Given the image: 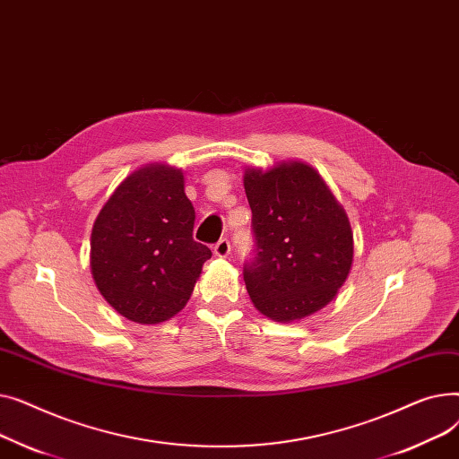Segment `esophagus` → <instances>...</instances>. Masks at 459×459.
<instances>
[{"instance_id": "1", "label": "esophagus", "mask_w": 459, "mask_h": 459, "mask_svg": "<svg viewBox=\"0 0 459 459\" xmlns=\"http://www.w3.org/2000/svg\"><path fill=\"white\" fill-rule=\"evenodd\" d=\"M213 253L217 255V256H229L230 255V242L227 238H221L220 242H217L215 246H213Z\"/></svg>"}]
</instances>
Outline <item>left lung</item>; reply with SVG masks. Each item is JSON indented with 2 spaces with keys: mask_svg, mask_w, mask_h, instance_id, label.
Masks as SVG:
<instances>
[{
  "mask_svg": "<svg viewBox=\"0 0 459 459\" xmlns=\"http://www.w3.org/2000/svg\"><path fill=\"white\" fill-rule=\"evenodd\" d=\"M244 187L256 247L244 264L251 301L275 322L315 315L351 270L353 232L344 208L303 161L246 169Z\"/></svg>",
  "mask_w": 459,
  "mask_h": 459,
  "instance_id": "obj_1",
  "label": "left lung"
}]
</instances>
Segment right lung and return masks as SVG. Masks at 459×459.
Here are the masks:
<instances>
[{
    "mask_svg": "<svg viewBox=\"0 0 459 459\" xmlns=\"http://www.w3.org/2000/svg\"><path fill=\"white\" fill-rule=\"evenodd\" d=\"M193 225L180 169L149 163L118 184L91 234L94 284L118 315L160 324L186 307L212 256Z\"/></svg>",
    "mask_w": 459,
    "mask_h": 459,
    "instance_id": "obj_1",
    "label": "right lung"
}]
</instances>
